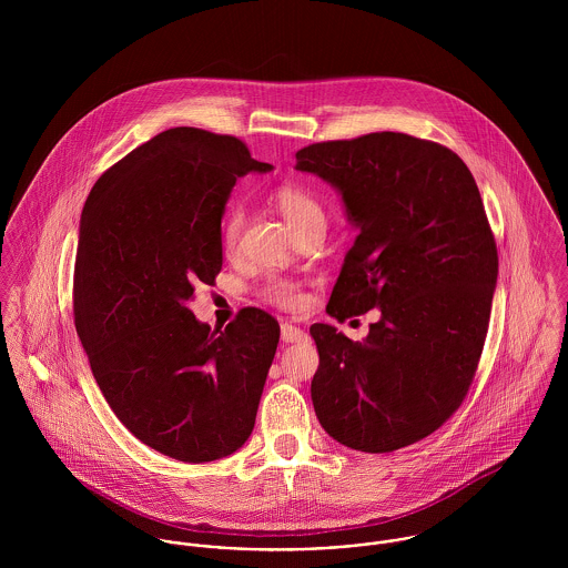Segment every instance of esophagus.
<instances>
[{"mask_svg":"<svg viewBox=\"0 0 568 568\" xmlns=\"http://www.w3.org/2000/svg\"><path fill=\"white\" fill-rule=\"evenodd\" d=\"M280 336H282L284 343H304V341H308V334L302 327L293 324H282Z\"/></svg>","mask_w":568,"mask_h":568,"instance_id":"1","label":"esophagus"}]
</instances>
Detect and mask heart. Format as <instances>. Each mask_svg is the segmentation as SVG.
Masks as SVG:
<instances>
[{"instance_id": "1", "label": "heart", "mask_w": 568, "mask_h": 568, "mask_svg": "<svg viewBox=\"0 0 568 568\" xmlns=\"http://www.w3.org/2000/svg\"><path fill=\"white\" fill-rule=\"evenodd\" d=\"M273 205L282 214V219L286 221V225L291 227V232L295 236H300L308 230H317V227L325 230L324 207H322L320 199L304 185H297V183L282 185L273 196ZM241 230H243V212L232 210L223 223V246L227 251H232L239 243ZM264 295L273 304L284 306V308H295L302 304L300 286L288 280L268 282V286L264 288Z\"/></svg>"}]
</instances>
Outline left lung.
<instances>
[{
	"label": "left lung",
	"instance_id": "left-lung-1",
	"mask_svg": "<svg viewBox=\"0 0 568 568\" xmlns=\"http://www.w3.org/2000/svg\"><path fill=\"white\" fill-rule=\"evenodd\" d=\"M295 158V170L341 194L358 232L327 315L381 311L356 343L334 325H311L315 413L347 448H405L459 408L484 352L498 255L479 187L446 146L392 131L313 144Z\"/></svg>",
	"mask_w": 568,
	"mask_h": 568
}]
</instances>
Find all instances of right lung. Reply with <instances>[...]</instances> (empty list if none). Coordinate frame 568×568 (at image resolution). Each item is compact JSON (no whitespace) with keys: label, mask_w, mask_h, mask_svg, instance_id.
<instances>
[{"label":"right lung","mask_w":568,"mask_h":568,"mask_svg":"<svg viewBox=\"0 0 568 568\" xmlns=\"http://www.w3.org/2000/svg\"><path fill=\"white\" fill-rule=\"evenodd\" d=\"M241 140L168 129L113 163L81 214L74 317L93 378L118 419L185 464L248 439L280 325L244 308L225 329L187 302L223 268L221 221L246 172H271Z\"/></svg>","instance_id":"1"}]
</instances>
